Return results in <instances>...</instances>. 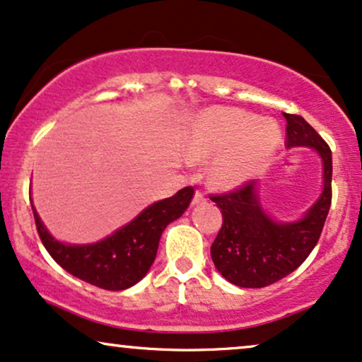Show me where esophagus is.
<instances>
[{"label":"esophagus","instance_id":"esophagus-1","mask_svg":"<svg viewBox=\"0 0 362 362\" xmlns=\"http://www.w3.org/2000/svg\"><path fill=\"white\" fill-rule=\"evenodd\" d=\"M204 200H205V195L202 194V192H200V190H195L194 199H192V205H199V204H202Z\"/></svg>","mask_w":362,"mask_h":362}]
</instances>
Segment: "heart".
I'll return each instance as SVG.
<instances>
[{
  "mask_svg": "<svg viewBox=\"0 0 362 362\" xmlns=\"http://www.w3.org/2000/svg\"><path fill=\"white\" fill-rule=\"evenodd\" d=\"M282 144L274 120L239 108L214 107L192 118L185 148L192 162L212 158L209 177L221 189H234L267 165Z\"/></svg>",
  "mask_w": 362,
  "mask_h": 362,
  "instance_id": "obj_1",
  "label": "heart"
}]
</instances>
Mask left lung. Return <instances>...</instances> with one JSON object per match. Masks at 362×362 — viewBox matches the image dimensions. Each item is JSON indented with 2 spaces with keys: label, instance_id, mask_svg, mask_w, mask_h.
I'll list each match as a JSON object with an SVG mask.
<instances>
[{
  "label": "left lung",
  "instance_id": "obj_1",
  "mask_svg": "<svg viewBox=\"0 0 362 362\" xmlns=\"http://www.w3.org/2000/svg\"><path fill=\"white\" fill-rule=\"evenodd\" d=\"M287 147L317 150L324 165V190L300 221L276 222L264 212L255 182L227 194L210 195L222 212V227L210 255L228 282L247 289L271 286L294 272L317 244L332 199V155L322 136L299 115L284 113Z\"/></svg>",
  "mask_w": 362,
  "mask_h": 362
}]
</instances>
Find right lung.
<instances>
[{
	"mask_svg": "<svg viewBox=\"0 0 362 362\" xmlns=\"http://www.w3.org/2000/svg\"><path fill=\"white\" fill-rule=\"evenodd\" d=\"M194 187H185L173 197L150 205L125 227L107 239L88 245L58 242L45 228L33 205L36 230L54 262L71 276L107 291H123L147 276L157 255L160 235L189 207Z\"/></svg>",
	"mask_w": 362,
	"mask_h": 362,
	"instance_id": "add662e5",
	"label": "right lung"
}]
</instances>
